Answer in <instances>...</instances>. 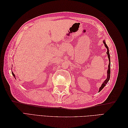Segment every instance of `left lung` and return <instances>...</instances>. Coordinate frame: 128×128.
<instances>
[{"label":"left lung","instance_id":"left-lung-1","mask_svg":"<svg viewBox=\"0 0 128 128\" xmlns=\"http://www.w3.org/2000/svg\"><path fill=\"white\" fill-rule=\"evenodd\" d=\"M103 42L104 44V46H105V47L107 48V51L106 52L107 54L108 55V59H109V64H108V70H107V78L106 79V80L104 81V82H103V83L102 84L101 87H100L99 88V92H100V91H101L102 89L107 84L108 82L110 80V52H109V49H108V48L107 45H106V42H105V41L104 40L103 41Z\"/></svg>","mask_w":128,"mask_h":128}]
</instances>
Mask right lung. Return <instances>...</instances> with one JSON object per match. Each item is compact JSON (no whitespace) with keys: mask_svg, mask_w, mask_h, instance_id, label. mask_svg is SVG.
I'll return each mask as SVG.
<instances>
[{"mask_svg":"<svg viewBox=\"0 0 128 128\" xmlns=\"http://www.w3.org/2000/svg\"><path fill=\"white\" fill-rule=\"evenodd\" d=\"M12 75H13V76L15 77V75H14V73H13V72H12Z\"/></svg>","mask_w":128,"mask_h":128,"instance_id":"1","label":"right lung"}]
</instances>
